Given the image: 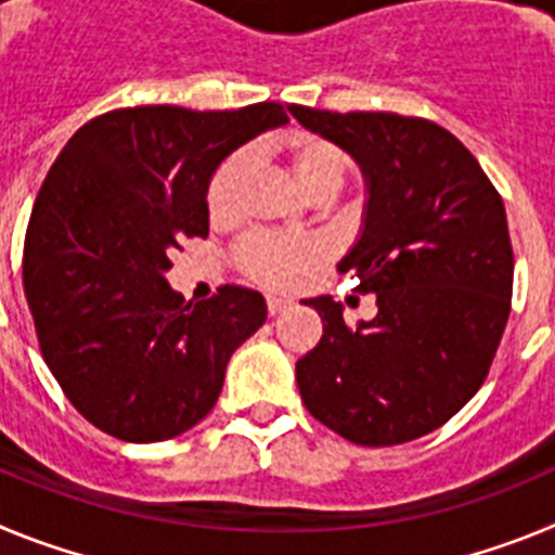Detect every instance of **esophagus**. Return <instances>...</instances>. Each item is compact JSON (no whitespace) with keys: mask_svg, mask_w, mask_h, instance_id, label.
<instances>
[{"mask_svg":"<svg viewBox=\"0 0 555 555\" xmlns=\"http://www.w3.org/2000/svg\"><path fill=\"white\" fill-rule=\"evenodd\" d=\"M286 308H288V300H281V297H267L269 317H278V313H283Z\"/></svg>","mask_w":555,"mask_h":555,"instance_id":"obj_1","label":"esophagus"}]
</instances>
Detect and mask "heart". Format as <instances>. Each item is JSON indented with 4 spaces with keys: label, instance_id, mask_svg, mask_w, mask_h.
I'll use <instances>...</instances> for the list:
<instances>
[{
    "label": "heart",
    "instance_id": "obj_1",
    "mask_svg": "<svg viewBox=\"0 0 555 555\" xmlns=\"http://www.w3.org/2000/svg\"><path fill=\"white\" fill-rule=\"evenodd\" d=\"M288 164L294 178L311 197H333L345 183L350 158L331 141L320 135H294L288 141ZM249 158L235 152L217 169L208 185V208L214 214H230L238 203ZM322 261V247L308 238H278V235H255L242 247V263L255 281L267 286L286 288L300 281V274Z\"/></svg>",
    "mask_w": 555,
    "mask_h": 555
}]
</instances>
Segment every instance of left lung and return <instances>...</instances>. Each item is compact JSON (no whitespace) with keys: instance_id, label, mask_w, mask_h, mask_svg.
I'll list each match as a JSON object with an SVG mask.
<instances>
[{"instance_id":"obj_1","label":"left lung","mask_w":555,"mask_h":555,"mask_svg":"<svg viewBox=\"0 0 555 555\" xmlns=\"http://www.w3.org/2000/svg\"><path fill=\"white\" fill-rule=\"evenodd\" d=\"M364 178L361 230L338 272L377 313L350 327L333 297L306 300L320 345L297 361L302 403L364 448L430 434L480 389L508 322L514 255L503 199L453 132L397 113L288 105Z\"/></svg>"}]
</instances>
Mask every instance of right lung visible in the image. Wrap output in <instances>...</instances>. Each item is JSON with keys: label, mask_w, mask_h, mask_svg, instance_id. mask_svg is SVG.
<instances>
[{"label": "right lung", "mask_w": 555, "mask_h": 555, "mask_svg": "<svg viewBox=\"0 0 555 555\" xmlns=\"http://www.w3.org/2000/svg\"><path fill=\"white\" fill-rule=\"evenodd\" d=\"M274 102L238 111L125 107L68 139L24 238V294L47 366L88 423L121 442H166L217 405L238 345L267 322L242 286L185 302L171 249L208 235L222 160L286 125Z\"/></svg>", "instance_id": "obj_1"}]
</instances>
